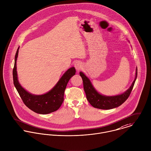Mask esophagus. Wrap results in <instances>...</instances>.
I'll return each instance as SVG.
<instances>
[{
    "mask_svg": "<svg viewBox=\"0 0 151 151\" xmlns=\"http://www.w3.org/2000/svg\"><path fill=\"white\" fill-rule=\"evenodd\" d=\"M74 67H75L77 71H79V70H80L82 68V67H83V64H82L81 62L78 61H77V62L75 63V64H74Z\"/></svg>",
    "mask_w": 151,
    "mask_h": 151,
    "instance_id": "1",
    "label": "esophagus"
}]
</instances>
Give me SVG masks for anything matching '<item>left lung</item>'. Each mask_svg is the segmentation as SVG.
Masks as SVG:
<instances>
[{
	"mask_svg": "<svg viewBox=\"0 0 151 151\" xmlns=\"http://www.w3.org/2000/svg\"><path fill=\"white\" fill-rule=\"evenodd\" d=\"M80 75L83 79L84 90L90 104L96 108L110 109L120 106L129 97L137 80V68H136L135 79L129 88L122 94L112 96H105L100 93L93 86L89 78L83 72L80 71Z\"/></svg>",
	"mask_w": 151,
	"mask_h": 151,
	"instance_id": "1",
	"label": "left lung"
}]
</instances>
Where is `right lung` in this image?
Segmentation results:
<instances>
[{
  "label": "right lung",
  "instance_id": "1",
  "mask_svg": "<svg viewBox=\"0 0 151 151\" xmlns=\"http://www.w3.org/2000/svg\"><path fill=\"white\" fill-rule=\"evenodd\" d=\"M20 46L18 47L13 70V84L24 104L31 110L39 114H47L57 111L64 101V94L70 79L76 74L74 67L68 68L50 91L41 95L33 94L25 90L20 84L17 72V60Z\"/></svg>",
  "mask_w": 151,
  "mask_h": 151
}]
</instances>
